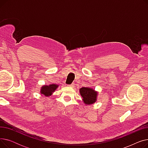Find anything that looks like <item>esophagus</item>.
I'll return each instance as SVG.
<instances>
[{"mask_svg": "<svg viewBox=\"0 0 148 148\" xmlns=\"http://www.w3.org/2000/svg\"><path fill=\"white\" fill-rule=\"evenodd\" d=\"M69 86H70V87H74V86H75V84L74 83H72L71 84H69V85H68Z\"/></svg>", "mask_w": 148, "mask_h": 148, "instance_id": "34e87169", "label": "esophagus"}]
</instances>
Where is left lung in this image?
<instances>
[{
    "instance_id": "obj_1",
    "label": "left lung",
    "mask_w": 148,
    "mask_h": 148,
    "mask_svg": "<svg viewBox=\"0 0 148 148\" xmlns=\"http://www.w3.org/2000/svg\"><path fill=\"white\" fill-rule=\"evenodd\" d=\"M80 92L83 100L86 104H91L96 101L97 93L89 88H82L80 89Z\"/></svg>"
}]
</instances>
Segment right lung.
I'll return each mask as SVG.
<instances>
[{"instance_id":"add662e5","label":"right lung","mask_w":148,"mask_h":148,"mask_svg":"<svg viewBox=\"0 0 148 148\" xmlns=\"http://www.w3.org/2000/svg\"><path fill=\"white\" fill-rule=\"evenodd\" d=\"M58 87V85L55 84H50L49 86H44L41 88V94L44 95L45 96H50L51 95L52 92L56 90V89Z\"/></svg>"}]
</instances>
